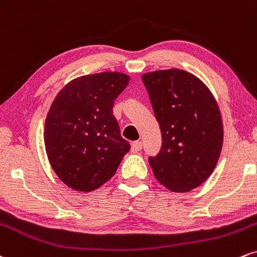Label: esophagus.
I'll use <instances>...</instances> for the list:
<instances>
[{"mask_svg":"<svg viewBox=\"0 0 257 257\" xmlns=\"http://www.w3.org/2000/svg\"><path fill=\"white\" fill-rule=\"evenodd\" d=\"M141 149H142V142H140V141L132 142V143H131V150H132V152H134V153L140 152Z\"/></svg>","mask_w":257,"mask_h":257,"instance_id":"34e87169","label":"esophagus"}]
</instances>
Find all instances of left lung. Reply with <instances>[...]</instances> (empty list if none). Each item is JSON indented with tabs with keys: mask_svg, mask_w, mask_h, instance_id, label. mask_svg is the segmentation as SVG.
I'll return each mask as SVG.
<instances>
[{
	"mask_svg": "<svg viewBox=\"0 0 257 257\" xmlns=\"http://www.w3.org/2000/svg\"><path fill=\"white\" fill-rule=\"evenodd\" d=\"M162 146L150 156L154 176L173 192L198 188L213 173L221 153L224 127L220 109L206 84L172 68L142 75Z\"/></svg>",
	"mask_w": 257,
	"mask_h": 257,
	"instance_id": "left-lung-1",
	"label": "left lung"
}]
</instances>
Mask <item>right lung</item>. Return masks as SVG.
Segmentation results:
<instances>
[{
    "instance_id": "right-lung-1",
    "label": "right lung",
    "mask_w": 257,
    "mask_h": 257,
    "mask_svg": "<svg viewBox=\"0 0 257 257\" xmlns=\"http://www.w3.org/2000/svg\"><path fill=\"white\" fill-rule=\"evenodd\" d=\"M130 77L102 72L78 77L57 93L47 114L44 144L56 176L75 191L98 189L115 174L130 144L113 115Z\"/></svg>"
}]
</instances>
